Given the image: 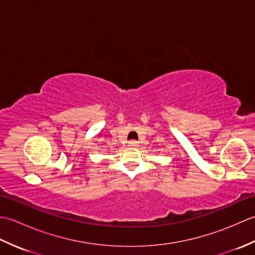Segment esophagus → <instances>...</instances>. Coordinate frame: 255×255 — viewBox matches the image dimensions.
<instances>
[{"instance_id": "esophagus-1", "label": "esophagus", "mask_w": 255, "mask_h": 255, "mask_svg": "<svg viewBox=\"0 0 255 255\" xmlns=\"http://www.w3.org/2000/svg\"><path fill=\"white\" fill-rule=\"evenodd\" d=\"M129 145H130V147H137L138 142L136 141V140H131V141H129Z\"/></svg>"}]
</instances>
